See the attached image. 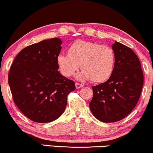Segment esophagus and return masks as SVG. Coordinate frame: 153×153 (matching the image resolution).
Wrapping results in <instances>:
<instances>
[{
	"mask_svg": "<svg viewBox=\"0 0 153 153\" xmlns=\"http://www.w3.org/2000/svg\"><path fill=\"white\" fill-rule=\"evenodd\" d=\"M83 87L82 84H79V83H77V82L76 83V89H79V88H81V87Z\"/></svg>",
	"mask_w": 153,
	"mask_h": 153,
	"instance_id": "1",
	"label": "esophagus"
}]
</instances>
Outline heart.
Segmentation results:
<instances>
[{
  "label": "heart",
  "instance_id": "b5f03b06",
  "mask_svg": "<svg viewBox=\"0 0 153 153\" xmlns=\"http://www.w3.org/2000/svg\"><path fill=\"white\" fill-rule=\"evenodd\" d=\"M115 53L111 47L98 43L78 40L68 48V53H59L57 62L65 77L72 76L80 66L82 70L77 77L94 83L107 81L115 66Z\"/></svg>",
  "mask_w": 153,
  "mask_h": 153
}]
</instances>
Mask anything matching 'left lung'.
Returning <instances> with one entry per match:
<instances>
[{"label":"left lung","instance_id":"1","mask_svg":"<svg viewBox=\"0 0 153 153\" xmlns=\"http://www.w3.org/2000/svg\"><path fill=\"white\" fill-rule=\"evenodd\" d=\"M114 70L105 82L92 87L90 110L105 123L119 121L133 110L140 97L143 74L140 61L132 49L119 42L112 45Z\"/></svg>","mask_w":153,"mask_h":153}]
</instances>
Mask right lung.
<instances>
[{
  "label": "right lung",
  "instance_id": "1",
  "mask_svg": "<svg viewBox=\"0 0 153 153\" xmlns=\"http://www.w3.org/2000/svg\"><path fill=\"white\" fill-rule=\"evenodd\" d=\"M62 44L53 38L25 47L10 67L8 82L14 102L34 122L58 119L65 110L68 95L76 89L74 82L57 71Z\"/></svg>",
  "mask_w": 153,
  "mask_h": 153
}]
</instances>
